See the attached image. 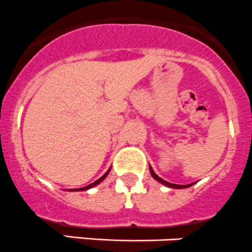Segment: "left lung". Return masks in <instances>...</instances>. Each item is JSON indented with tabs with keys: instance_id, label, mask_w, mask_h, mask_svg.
Segmentation results:
<instances>
[{
	"instance_id": "1",
	"label": "left lung",
	"mask_w": 252,
	"mask_h": 252,
	"mask_svg": "<svg viewBox=\"0 0 252 252\" xmlns=\"http://www.w3.org/2000/svg\"><path fill=\"white\" fill-rule=\"evenodd\" d=\"M149 170H150V173H151V176H153L154 180H156L158 182L162 183V185H165L166 187H170V188H187V187H191L192 185H194V183H189V185H175V183H170V182H167V181L162 180L161 177H158V176L156 175L155 172H154V170H153V167H151V166H149Z\"/></svg>"
}]
</instances>
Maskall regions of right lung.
<instances>
[{"instance_id": "add662e5", "label": "right lung", "mask_w": 252, "mask_h": 252, "mask_svg": "<svg viewBox=\"0 0 252 252\" xmlns=\"http://www.w3.org/2000/svg\"><path fill=\"white\" fill-rule=\"evenodd\" d=\"M109 171H111V168H109L108 171H107L106 173H104L103 176H102V177H99L98 180L97 181H94V183H91V185H89V186H86V187H82V188H75V189H69V191H72V192H79V191H87V189H90V188H92V187H94V186H97V185H99V183L102 182V181L104 180V178L107 177V176H108V173H109Z\"/></svg>"}]
</instances>
